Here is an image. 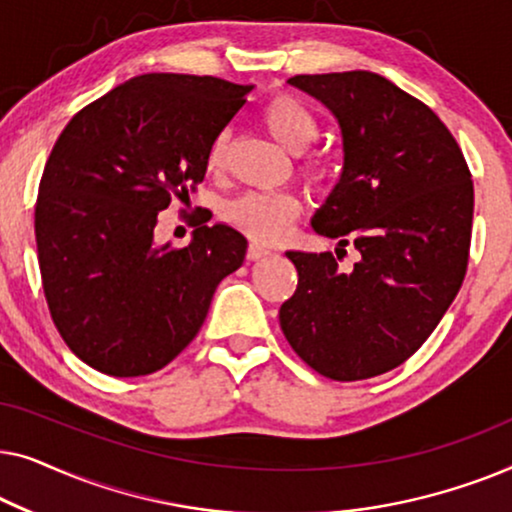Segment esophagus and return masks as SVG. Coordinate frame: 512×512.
<instances>
[{"instance_id": "obj_1", "label": "esophagus", "mask_w": 512, "mask_h": 512, "mask_svg": "<svg viewBox=\"0 0 512 512\" xmlns=\"http://www.w3.org/2000/svg\"><path fill=\"white\" fill-rule=\"evenodd\" d=\"M265 256H270L268 247H263V244H256V242L249 244V249H247L249 261H261V258H265Z\"/></svg>"}]
</instances>
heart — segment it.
I'll return each mask as SVG.
<instances>
[{
	"label": "heart",
	"mask_w": 512,
	"mask_h": 512,
	"mask_svg": "<svg viewBox=\"0 0 512 512\" xmlns=\"http://www.w3.org/2000/svg\"><path fill=\"white\" fill-rule=\"evenodd\" d=\"M263 128L291 153H305L319 137V121L314 111L296 95L277 93L258 111ZM230 135L226 130L212 139L207 149V172L221 174L228 163ZM300 172L319 179L326 172V158L321 153H305ZM303 212V205L293 193L251 191L235 198L226 207V221L256 242H279L289 233L293 221Z\"/></svg>",
	"instance_id": "b5f03b06"
}]
</instances>
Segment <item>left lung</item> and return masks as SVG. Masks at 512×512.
<instances>
[{
	"label": "left lung",
	"mask_w": 512,
	"mask_h": 512,
	"mask_svg": "<svg viewBox=\"0 0 512 512\" xmlns=\"http://www.w3.org/2000/svg\"><path fill=\"white\" fill-rule=\"evenodd\" d=\"M333 111L345 167L312 226L359 249L342 272L331 251H289L296 293L279 324L300 359L335 382L382 375L408 361L464 284L473 179L447 125L380 74L289 79Z\"/></svg>",
	"instance_id": "1"
}]
</instances>
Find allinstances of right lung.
Masks as SVG:
<instances>
[{"mask_svg":"<svg viewBox=\"0 0 512 512\" xmlns=\"http://www.w3.org/2000/svg\"><path fill=\"white\" fill-rule=\"evenodd\" d=\"M254 86L144 74L83 107L55 142L34 205L41 284L67 347L114 377L151 375L198 335L247 254L235 228L195 221L156 247L158 212L205 179L207 149Z\"/></svg>","mask_w":512,"mask_h":512,"instance_id":"obj_1","label":"right lung"}]
</instances>
